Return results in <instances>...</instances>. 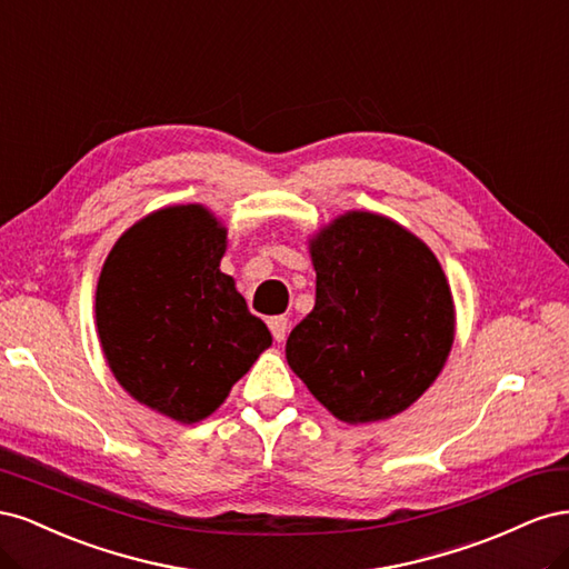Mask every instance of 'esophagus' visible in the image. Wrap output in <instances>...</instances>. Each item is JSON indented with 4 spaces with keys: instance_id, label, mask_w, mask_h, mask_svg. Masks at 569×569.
<instances>
[{
    "instance_id": "obj_1",
    "label": "esophagus",
    "mask_w": 569,
    "mask_h": 569,
    "mask_svg": "<svg viewBox=\"0 0 569 569\" xmlns=\"http://www.w3.org/2000/svg\"><path fill=\"white\" fill-rule=\"evenodd\" d=\"M268 327H270L274 341H284L287 330H289V320L284 316H274L268 320Z\"/></svg>"
}]
</instances>
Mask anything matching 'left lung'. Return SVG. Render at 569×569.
<instances>
[{
  "instance_id": "1",
  "label": "left lung",
  "mask_w": 569,
  "mask_h": 569,
  "mask_svg": "<svg viewBox=\"0 0 569 569\" xmlns=\"http://www.w3.org/2000/svg\"><path fill=\"white\" fill-rule=\"evenodd\" d=\"M308 251L316 306L287 339V363L341 422L399 416L435 385L456 337L441 263L420 237L370 211L327 222Z\"/></svg>"
}]
</instances>
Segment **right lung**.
I'll list each match as a JSON object with an SVG mask.
<instances>
[{
  "label": "right lung",
  "instance_id": "right-lung-1",
  "mask_svg": "<svg viewBox=\"0 0 569 569\" xmlns=\"http://www.w3.org/2000/svg\"><path fill=\"white\" fill-rule=\"evenodd\" d=\"M228 228L201 203H178L118 237L97 282V335L134 401L194 425L216 412L272 337L220 272Z\"/></svg>",
  "mask_w": 569,
  "mask_h": 569
}]
</instances>
